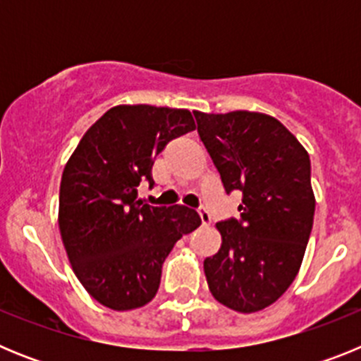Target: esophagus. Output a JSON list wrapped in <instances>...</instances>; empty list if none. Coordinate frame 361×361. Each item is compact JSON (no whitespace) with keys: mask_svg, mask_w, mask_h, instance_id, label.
Instances as JSON below:
<instances>
[{"mask_svg":"<svg viewBox=\"0 0 361 361\" xmlns=\"http://www.w3.org/2000/svg\"><path fill=\"white\" fill-rule=\"evenodd\" d=\"M199 215H200V220H202L204 226H208L209 222H212V215H209V212H208V208H206V206H200Z\"/></svg>","mask_w":361,"mask_h":361,"instance_id":"34e87169","label":"esophagus"}]
</instances>
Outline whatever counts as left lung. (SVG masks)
Here are the masks:
<instances>
[{
	"mask_svg": "<svg viewBox=\"0 0 361 361\" xmlns=\"http://www.w3.org/2000/svg\"><path fill=\"white\" fill-rule=\"evenodd\" d=\"M195 119L226 193H242L240 216L216 222L222 245L204 260L209 291L233 311H260L288 291L304 258L314 216L311 161L266 114L195 111Z\"/></svg>",
	"mask_w": 361,
	"mask_h": 361,
	"instance_id": "1",
	"label": "left lung"
}]
</instances>
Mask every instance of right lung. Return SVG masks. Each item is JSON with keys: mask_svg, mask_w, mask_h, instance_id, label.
Returning a JSON list of instances; mask_svg holds the SVG:
<instances>
[{"mask_svg": "<svg viewBox=\"0 0 361 361\" xmlns=\"http://www.w3.org/2000/svg\"><path fill=\"white\" fill-rule=\"evenodd\" d=\"M195 130L188 110L123 104L82 135L59 188V231L72 269L99 304L142 307L157 295L162 264L175 242L200 226L186 206H148L153 161L166 145Z\"/></svg>", "mask_w": 361, "mask_h": 361, "instance_id": "obj_1", "label": "right lung"}]
</instances>
